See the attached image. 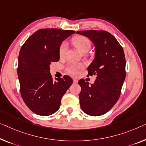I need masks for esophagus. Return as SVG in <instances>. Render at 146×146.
Returning a JSON list of instances; mask_svg holds the SVG:
<instances>
[{
  "instance_id": "1",
  "label": "esophagus",
  "mask_w": 146,
  "mask_h": 146,
  "mask_svg": "<svg viewBox=\"0 0 146 146\" xmlns=\"http://www.w3.org/2000/svg\"><path fill=\"white\" fill-rule=\"evenodd\" d=\"M73 80L74 83H77V82H78V80L76 79H73Z\"/></svg>"
}]
</instances>
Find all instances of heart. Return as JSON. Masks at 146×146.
<instances>
[{
	"label": "heart",
	"instance_id": "obj_1",
	"mask_svg": "<svg viewBox=\"0 0 146 146\" xmlns=\"http://www.w3.org/2000/svg\"><path fill=\"white\" fill-rule=\"evenodd\" d=\"M73 44L75 46L76 48L79 50L81 52L85 49H90V42L88 38L85 36H78L73 39ZM67 50V44L66 42H64L61 44L59 50L60 56L61 57L64 56L66 54V52ZM81 66L80 65H76V64H72L69 65V66L67 67V71L69 74L72 75H76L78 74L79 70L81 68Z\"/></svg>",
	"mask_w": 146,
	"mask_h": 146
}]
</instances>
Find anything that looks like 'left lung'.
<instances>
[{
	"label": "left lung",
	"mask_w": 146,
	"mask_h": 146,
	"mask_svg": "<svg viewBox=\"0 0 146 146\" xmlns=\"http://www.w3.org/2000/svg\"><path fill=\"white\" fill-rule=\"evenodd\" d=\"M77 34L92 41L95 56L88 67V75H96L94 84L79 80L82 110L90 116H100L108 112L119 98L125 79L126 61L121 46L111 34L106 31L87 30Z\"/></svg>",
	"instance_id": "1"
}]
</instances>
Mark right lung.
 <instances>
[{"label": "right lung", "instance_id": "add662e5", "mask_svg": "<svg viewBox=\"0 0 146 146\" xmlns=\"http://www.w3.org/2000/svg\"><path fill=\"white\" fill-rule=\"evenodd\" d=\"M75 33L39 29L21 48L17 67L21 95L27 107L36 115L48 116L57 111L63 96L73 83L72 79L67 75L53 80L50 66L59 61L61 44Z\"/></svg>", "mask_w": 146, "mask_h": 146}]
</instances>
